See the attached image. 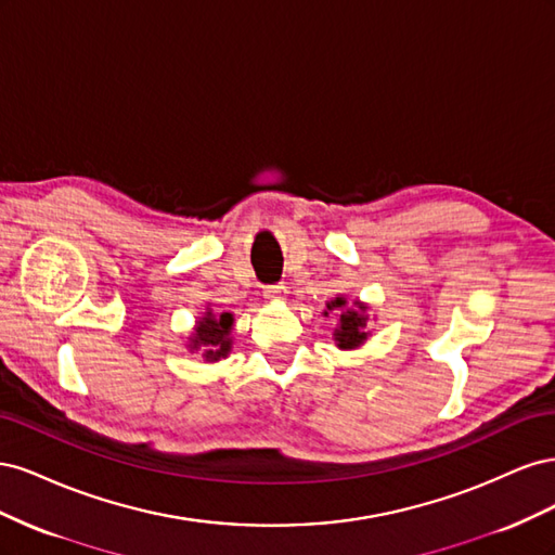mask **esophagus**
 Returning <instances> with one entry per match:
<instances>
[{"mask_svg":"<svg viewBox=\"0 0 555 555\" xmlns=\"http://www.w3.org/2000/svg\"><path fill=\"white\" fill-rule=\"evenodd\" d=\"M284 294H287V289L280 287V284H271V287L263 289V296L268 300H280V298H284Z\"/></svg>","mask_w":555,"mask_h":555,"instance_id":"34e87169","label":"esophagus"}]
</instances>
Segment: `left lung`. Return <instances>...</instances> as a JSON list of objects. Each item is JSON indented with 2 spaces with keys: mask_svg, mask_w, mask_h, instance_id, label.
Masks as SVG:
<instances>
[{
  "mask_svg": "<svg viewBox=\"0 0 555 555\" xmlns=\"http://www.w3.org/2000/svg\"><path fill=\"white\" fill-rule=\"evenodd\" d=\"M345 304H347L345 298H335V300H331V304H328L326 308H328V310H333V308H345ZM359 310H361V312L347 310V312L340 314V326L335 328L333 335H335V343H338V347H343V349L359 347V345L367 338V333H365V314H363L365 306H359ZM324 314H326V312H324Z\"/></svg>",
  "mask_w": 555,
  "mask_h": 555,
  "instance_id": "obj_1",
  "label": "left lung"
}]
</instances>
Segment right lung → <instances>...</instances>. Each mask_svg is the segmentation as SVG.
Instances as JSON below:
<instances>
[{"label": "right lung", "instance_id": "1", "mask_svg": "<svg viewBox=\"0 0 555 555\" xmlns=\"http://www.w3.org/2000/svg\"><path fill=\"white\" fill-rule=\"evenodd\" d=\"M231 324H233V317L229 312L220 314V317H212L210 312L201 319L198 328L192 338V349H201L204 351L206 361H220L229 354L231 349Z\"/></svg>", "mask_w": 555, "mask_h": 555}]
</instances>
